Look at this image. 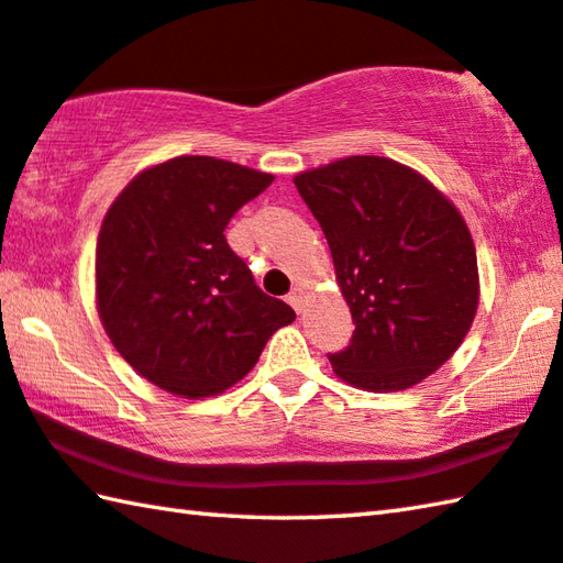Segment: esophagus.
<instances>
[{
	"label": "esophagus",
	"instance_id": "1",
	"mask_svg": "<svg viewBox=\"0 0 563 563\" xmlns=\"http://www.w3.org/2000/svg\"><path fill=\"white\" fill-rule=\"evenodd\" d=\"M288 302L292 305L295 312H302V308H305V290L300 288V285H295V288L290 290Z\"/></svg>",
	"mask_w": 563,
	"mask_h": 563
}]
</instances>
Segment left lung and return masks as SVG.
Returning a JSON list of instances; mask_svg holds the SVG:
<instances>
[{
    "label": "left lung",
    "mask_w": 563,
    "mask_h": 563,
    "mask_svg": "<svg viewBox=\"0 0 563 563\" xmlns=\"http://www.w3.org/2000/svg\"><path fill=\"white\" fill-rule=\"evenodd\" d=\"M330 243L354 334L342 382L404 391L451 360L475 320L479 275L463 213L416 169L352 155L292 179Z\"/></svg>",
    "instance_id": "8db88e82"
}]
</instances>
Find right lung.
Returning a JSON list of instances; mask_svg holds the SVG:
<instances>
[{
	"label": "right lung",
	"instance_id": "1",
	"mask_svg": "<svg viewBox=\"0 0 563 563\" xmlns=\"http://www.w3.org/2000/svg\"><path fill=\"white\" fill-rule=\"evenodd\" d=\"M271 181L268 172L181 155L142 169L110 203L96 246V305L112 346L150 384L181 398L219 396L295 320L223 236Z\"/></svg>",
	"mask_w": 563,
	"mask_h": 563
}]
</instances>
